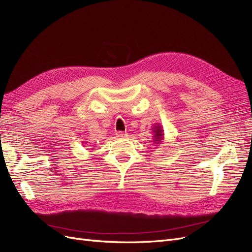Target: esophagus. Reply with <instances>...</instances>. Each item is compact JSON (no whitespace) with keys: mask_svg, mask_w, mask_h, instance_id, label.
<instances>
[{"mask_svg":"<svg viewBox=\"0 0 252 252\" xmlns=\"http://www.w3.org/2000/svg\"><path fill=\"white\" fill-rule=\"evenodd\" d=\"M116 135L118 136V138H126L127 133H126V132H123V131H118V132L116 133Z\"/></svg>","mask_w":252,"mask_h":252,"instance_id":"34e87169","label":"esophagus"}]
</instances>
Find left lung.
I'll list each match as a JSON object with an SVG mask.
<instances>
[{"instance_id": "8db88e82", "label": "left lung", "mask_w": 252, "mask_h": 252, "mask_svg": "<svg viewBox=\"0 0 252 252\" xmlns=\"http://www.w3.org/2000/svg\"><path fill=\"white\" fill-rule=\"evenodd\" d=\"M154 129V136H155V139H154V142H155V144H159L161 143L162 141H163V135H164V133H163V129H162V126L161 125H155V127L152 128Z\"/></svg>"}]
</instances>
